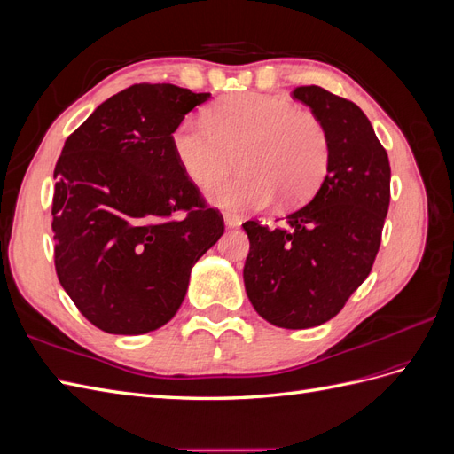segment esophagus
Masks as SVG:
<instances>
[{"mask_svg": "<svg viewBox=\"0 0 454 454\" xmlns=\"http://www.w3.org/2000/svg\"><path fill=\"white\" fill-rule=\"evenodd\" d=\"M242 222H240V217L239 215H235V214H225V225L227 227H239Z\"/></svg>", "mask_w": 454, "mask_h": 454, "instance_id": "obj_1", "label": "esophagus"}]
</instances>
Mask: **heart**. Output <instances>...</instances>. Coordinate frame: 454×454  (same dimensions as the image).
<instances>
[{
	"mask_svg": "<svg viewBox=\"0 0 454 454\" xmlns=\"http://www.w3.org/2000/svg\"><path fill=\"white\" fill-rule=\"evenodd\" d=\"M170 145L199 187L223 177L237 155L242 172L208 191L214 204L231 212L263 210L277 195L286 204L307 202L332 162V142L318 115L261 92L227 96L206 112L204 122L180 121Z\"/></svg>",
	"mask_w": 454,
	"mask_h": 454,
	"instance_id": "obj_1",
	"label": "heart"
}]
</instances>
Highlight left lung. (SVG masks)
Listing matches in <instances>:
<instances>
[{
  "label": "left lung",
  "instance_id": "8db88e82",
  "mask_svg": "<svg viewBox=\"0 0 454 454\" xmlns=\"http://www.w3.org/2000/svg\"><path fill=\"white\" fill-rule=\"evenodd\" d=\"M325 125L332 162L314 199L269 229L242 223L250 239L244 286L269 324L305 329L332 320L373 269L390 204V162L354 102L322 87H297Z\"/></svg>",
  "mask_w": 454,
  "mask_h": 454
}]
</instances>
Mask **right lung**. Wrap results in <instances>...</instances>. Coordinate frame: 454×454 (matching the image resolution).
Wrapping results in <instances>:
<instances>
[{"mask_svg":"<svg viewBox=\"0 0 454 454\" xmlns=\"http://www.w3.org/2000/svg\"><path fill=\"white\" fill-rule=\"evenodd\" d=\"M210 98L140 83L94 109L54 167L57 277L106 333L140 335L174 318L191 267L223 235V215L177 164L170 134Z\"/></svg>","mask_w":454,"mask_h":454,"instance_id":"obj_1","label":"right lung"}]
</instances>
